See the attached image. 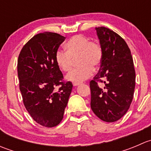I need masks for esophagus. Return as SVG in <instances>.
<instances>
[{
  "label": "esophagus",
  "mask_w": 151,
  "mask_h": 151,
  "mask_svg": "<svg viewBox=\"0 0 151 151\" xmlns=\"http://www.w3.org/2000/svg\"><path fill=\"white\" fill-rule=\"evenodd\" d=\"M80 84H81V83H73V85H74V86H77V85Z\"/></svg>",
  "instance_id": "34e87169"
}]
</instances>
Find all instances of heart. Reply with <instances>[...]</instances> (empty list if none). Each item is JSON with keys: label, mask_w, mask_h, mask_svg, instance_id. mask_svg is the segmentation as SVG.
<instances>
[{"label": "heart", "mask_w": 151, "mask_h": 151, "mask_svg": "<svg viewBox=\"0 0 151 151\" xmlns=\"http://www.w3.org/2000/svg\"><path fill=\"white\" fill-rule=\"evenodd\" d=\"M66 52L58 50L55 54V61L63 72L72 68L73 59L77 58L79 67L72 70L66 79L68 81L80 83L91 77L93 68L100 66L103 58V50L98 42L90 41L83 35H76L65 44Z\"/></svg>", "instance_id": "obj_1"}]
</instances>
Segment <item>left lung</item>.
<instances>
[{
    "instance_id": "1",
    "label": "left lung",
    "mask_w": 151,
    "mask_h": 151,
    "mask_svg": "<svg viewBox=\"0 0 151 151\" xmlns=\"http://www.w3.org/2000/svg\"><path fill=\"white\" fill-rule=\"evenodd\" d=\"M103 58L98 74L90 82L91 107L105 122L118 121L130 107L135 70L130 49L121 36L105 27L96 28ZM104 83V88L98 83Z\"/></svg>"
}]
</instances>
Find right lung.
Listing matches in <instances>:
<instances>
[{
  "mask_svg": "<svg viewBox=\"0 0 151 151\" xmlns=\"http://www.w3.org/2000/svg\"><path fill=\"white\" fill-rule=\"evenodd\" d=\"M66 38L52 32L38 33L21 50L17 60L19 90L27 111L45 127L60 123L73 85L64 82L55 54ZM59 90H54L56 86Z\"/></svg>",
  "mask_w": 151,
  "mask_h": 151,
  "instance_id": "add662e5",
  "label": "right lung"
}]
</instances>
